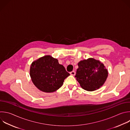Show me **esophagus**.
<instances>
[{
    "instance_id": "34e87169",
    "label": "esophagus",
    "mask_w": 130,
    "mask_h": 130,
    "mask_svg": "<svg viewBox=\"0 0 130 130\" xmlns=\"http://www.w3.org/2000/svg\"><path fill=\"white\" fill-rule=\"evenodd\" d=\"M70 74L71 75H75V72L74 71H71V72H70Z\"/></svg>"
}]
</instances>
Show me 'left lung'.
<instances>
[{"label": "left lung", "instance_id": "left-lung-1", "mask_svg": "<svg viewBox=\"0 0 130 130\" xmlns=\"http://www.w3.org/2000/svg\"><path fill=\"white\" fill-rule=\"evenodd\" d=\"M75 75L81 87L89 91L99 89L106 82L108 72L104 64L93 58L80 61Z\"/></svg>", "mask_w": 130, "mask_h": 130}]
</instances>
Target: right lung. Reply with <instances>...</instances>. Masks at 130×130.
<instances>
[{
    "label": "right lung",
    "instance_id": "add662e5",
    "mask_svg": "<svg viewBox=\"0 0 130 130\" xmlns=\"http://www.w3.org/2000/svg\"><path fill=\"white\" fill-rule=\"evenodd\" d=\"M30 76L36 87L47 93L53 92L63 85L70 74L57 59L47 55L34 61L30 67Z\"/></svg>",
    "mask_w": 130,
    "mask_h": 130
}]
</instances>
